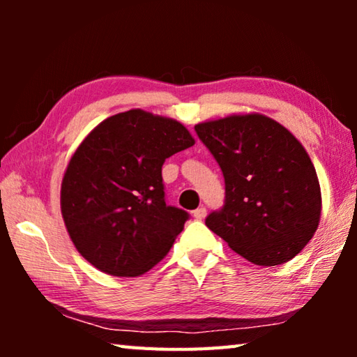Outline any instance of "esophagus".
I'll return each mask as SVG.
<instances>
[{
    "label": "esophagus",
    "instance_id": "esophagus-1",
    "mask_svg": "<svg viewBox=\"0 0 357 357\" xmlns=\"http://www.w3.org/2000/svg\"><path fill=\"white\" fill-rule=\"evenodd\" d=\"M193 217H195L197 220H203L204 217H206V208L202 206V208H198V209L193 211Z\"/></svg>",
    "mask_w": 357,
    "mask_h": 357
}]
</instances>
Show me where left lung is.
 <instances>
[{"mask_svg":"<svg viewBox=\"0 0 357 357\" xmlns=\"http://www.w3.org/2000/svg\"><path fill=\"white\" fill-rule=\"evenodd\" d=\"M195 130L225 178V204L206 227L257 266L289 261L315 234L321 189L302 143L261 113H233Z\"/></svg>","mask_w":357,"mask_h":357,"instance_id":"8db88e82","label":"left lung"}]
</instances>
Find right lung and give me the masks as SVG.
Listing matches in <instances>:
<instances>
[{"instance_id":"obj_1","label":"right lung","mask_w":357,"mask_h":357,"mask_svg":"<svg viewBox=\"0 0 357 357\" xmlns=\"http://www.w3.org/2000/svg\"><path fill=\"white\" fill-rule=\"evenodd\" d=\"M195 144L179 121L142 108L113 114L70 155L61 214L78 253L116 277H138L170 252L189 214L165 203L162 165Z\"/></svg>"}]
</instances>
